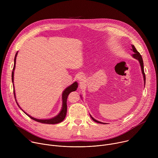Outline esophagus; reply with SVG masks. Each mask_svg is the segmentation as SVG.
<instances>
[{
  "instance_id": "obj_1",
  "label": "esophagus",
  "mask_w": 158,
  "mask_h": 158,
  "mask_svg": "<svg viewBox=\"0 0 158 158\" xmlns=\"http://www.w3.org/2000/svg\"><path fill=\"white\" fill-rule=\"evenodd\" d=\"M85 79V77L84 76L82 75V74H79L78 76H77V80L79 81V82H83Z\"/></svg>"
}]
</instances>
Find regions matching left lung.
<instances>
[{
	"mask_svg": "<svg viewBox=\"0 0 158 158\" xmlns=\"http://www.w3.org/2000/svg\"><path fill=\"white\" fill-rule=\"evenodd\" d=\"M131 50L134 52V54H132V57L134 59H137L139 64H140V66H141V71H142V74H143V79H144V86H145V82H146V76H145V74H144V64H143V58H142V56H141V54H139V52H138V51L136 49V48H135V47L134 46V45H131ZM90 116H91V119L96 123H101V124H106V123H102V122H100L99 121H97L96 119H95L93 117H92L91 115H90Z\"/></svg>",
	"mask_w": 158,
	"mask_h": 158,
	"instance_id": "8db88e82",
	"label": "left lung"
}]
</instances>
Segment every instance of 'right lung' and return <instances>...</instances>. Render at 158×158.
<instances>
[{
    "instance_id": "1",
    "label": "right lung",
    "mask_w": 158,
    "mask_h": 158,
    "mask_svg": "<svg viewBox=\"0 0 158 158\" xmlns=\"http://www.w3.org/2000/svg\"><path fill=\"white\" fill-rule=\"evenodd\" d=\"M18 54V51L17 52V53L15 54V57H14V68L12 72V83L14 84V70L15 68V62H16V57ZM13 87H14V98L15 99V101L18 105V106L20 108V107L19 106V104L17 102L16 100V97H15V89H14V85L13 84ZM78 87V84L77 82L76 81L74 83H73L71 85H70L69 86H68L67 87H66V89L63 91L62 94V108L60 111L59 112V113L55 117H53L52 118L50 119H37L35 118L32 117L31 116L29 115L25 111H24L21 108L20 109H22V110L24 111V113L27 115L29 118H31L32 119L39 122V123H41L43 124H57L59 123L60 122H62L65 118L66 116V113H67V97H68L69 94L73 92V91H75L77 90V88Z\"/></svg>"
}]
</instances>
